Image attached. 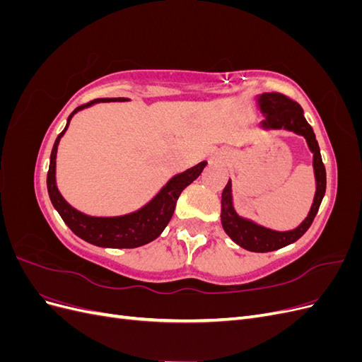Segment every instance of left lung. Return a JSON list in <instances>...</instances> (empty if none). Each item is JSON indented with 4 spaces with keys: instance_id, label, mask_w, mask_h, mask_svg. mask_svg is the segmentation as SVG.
Here are the masks:
<instances>
[{
    "instance_id": "1",
    "label": "left lung",
    "mask_w": 362,
    "mask_h": 362,
    "mask_svg": "<svg viewBox=\"0 0 362 362\" xmlns=\"http://www.w3.org/2000/svg\"><path fill=\"white\" fill-rule=\"evenodd\" d=\"M255 101L258 110L261 112L262 117H264L259 122L258 128H261L262 131L286 129L298 136H302L306 140L308 149L313 152V169L315 178V194L308 216L303 218L299 226L290 229V231H275V229L257 223L252 218L240 216L234 206L233 182L231 180L228 181L222 193L221 222L223 231L235 245L242 246L246 250L272 252L294 243L296 240H299L308 231L325 196L326 170L314 131L311 125L306 122L302 107L298 103L291 101L290 98L281 93H261L255 96Z\"/></svg>"
}]
</instances>
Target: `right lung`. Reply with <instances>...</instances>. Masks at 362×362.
Returning <instances> with one entry per match:
<instances>
[{"instance_id":"right-lung-1","label":"right lung","mask_w":362,"mask_h":362,"mask_svg":"<svg viewBox=\"0 0 362 362\" xmlns=\"http://www.w3.org/2000/svg\"><path fill=\"white\" fill-rule=\"evenodd\" d=\"M122 101H127L125 98H100V100H95L89 104L76 107L69 115L66 127L59 134L56 144L52 146L49 157V170L47 177L49 199L63 218V222L71 228V231L87 243L112 249H133L156 240L164 231V228L168 226L172 218L175 205H177L181 192L198 178L206 166V161H201L199 164H196V166L187 170L173 175L158 190L154 198L136 211L120 216H89L74 208L62 196L56 181V158L60 140L64 133H66L74 115L100 103Z\"/></svg>"}]
</instances>
